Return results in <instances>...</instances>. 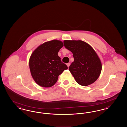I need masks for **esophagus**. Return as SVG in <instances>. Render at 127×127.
Returning <instances> with one entry per match:
<instances>
[{"mask_svg":"<svg viewBox=\"0 0 127 127\" xmlns=\"http://www.w3.org/2000/svg\"><path fill=\"white\" fill-rule=\"evenodd\" d=\"M66 65H67L68 67H69V66L70 65V63H67V64H66Z\"/></svg>","mask_w":127,"mask_h":127,"instance_id":"esophagus-1","label":"esophagus"}]
</instances>
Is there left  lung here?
Masks as SVG:
<instances>
[{
  "mask_svg": "<svg viewBox=\"0 0 127 127\" xmlns=\"http://www.w3.org/2000/svg\"><path fill=\"white\" fill-rule=\"evenodd\" d=\"M64 44L73 54L74 61L69 70L76 82L83 86L95 82L100 76L102 65L92 47L81 40H65Z\"/></svg>",
  "mask_w": 127,
  "mask_h": 127,
  "instance_id": "8db88e82",
  "label": "left lung"
}]
</instances>
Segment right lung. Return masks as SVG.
Returning <instances> with one entry per match:
<instances>
[{
    "label": "right lung",
    "mask_w": 127,
    "mask_h": 127,
    "mask_svg": "<svg viewBox=\"0 0 127 127\" xmlns=\"http://www.w3.org/2000/svg\"><path fill=\"white\" fill-rule=\"evenodd\" d=\"M63 46L62 41L54 39L43 43L31 54L29 61L30 72L39 86L52 87L56 83L59 75L68 68L58 55Z\"/></svg>",
    "instance_id": "right-lung-1"
}]
</instances>
